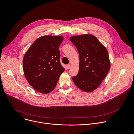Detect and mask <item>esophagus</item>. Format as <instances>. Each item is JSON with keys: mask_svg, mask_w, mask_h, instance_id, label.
Returning a JSON list of instances; mask_svg holds the SVG:
<instances>
[{"mask_svg": "<svg viewBox=\"0 0 134 134\" xmlns=\"http://www.w3.org/2000/svg\"><path fill=\"white\" fill-rule=\"evenodd\" d=\"M67 67L68 69H69V68H70V64L67 65Z\"/></svg>", "mask_w": 134, "mask_h": 134, "instance_id": "esophagus-1", "label": "esophagus"}]
</instances>
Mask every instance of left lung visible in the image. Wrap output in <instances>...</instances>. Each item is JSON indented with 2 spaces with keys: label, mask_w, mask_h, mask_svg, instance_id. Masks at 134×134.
Returning a JSON list of instances; mask_svg holds the SVG:
<instances>
[{
  "label": "left lung",
  "mask_w": 134,
  "mask_h": 134,
  "mask_svg": "<svg viewBox=\"0 0 134 134\" xmlns=\"http://www.w3.org/2000/svg\"><path fill=\"white\" fill-rule=\"evenodd\" d=\"M70 40L76 47L80 60L78 74L72 80L82 91L91 92L100 85L110 69L108 52L93 35L73 36Z\"/></svg>",
  "instance_id": "left-lung-1"
}]
</instances>
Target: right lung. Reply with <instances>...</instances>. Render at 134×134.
<instances>
[{
	"label": "right lung",
	"instance_id": "1",
	"mask_svg": "<svg viewBox=\"0 0 134 134\" xmlns=\"http://www.w3.org/2000/svg\"><path fill=\"white\" fill-rule=\"evenodd\" d=\"M62 36H43L36 40L24 56L25 77L35 90L48 94L55 88L65 69L60 63Z\"/></svg>",
	"mask_w": 134,
	"mask_h": 134
}]
</instances>
